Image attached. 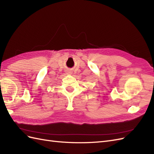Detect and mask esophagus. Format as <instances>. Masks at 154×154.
Returning <instances> with one entry per match:
<instances>
[{
	"label": "esophagus",
	"mask_w": 154,
	"mask_h": 154,
	"mask_svg": "<svg viewBox=\"0 0 154 154\" xmlns=\"http://www.w3.org/2000/svg\"><path fill=\"white\" fill-rule=\"evenodd\" d=\"M67 74H71V71H67Z\"/></svg>",
	"instance_id": "1"
}]
</instances>
